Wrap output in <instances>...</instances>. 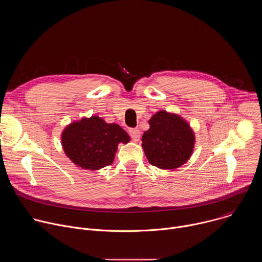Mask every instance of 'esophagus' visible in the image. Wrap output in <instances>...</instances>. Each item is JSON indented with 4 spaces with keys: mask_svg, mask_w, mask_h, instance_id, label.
I'll list each match as a JSON object with an SVG mask.
<instances>
[{
    "mask_svg": "<svg viewBox=\"0 0 262 262\" xmlns=\"http://www.w3.org/2000/svg\"><path fill=\"white\" fill-rule=\"evenodd\" d=\"M140 135H141V133H140V130L138 128H130L129 129V136L132 137V139L134 141H139Z\"/></svg>",
    "mask_w": 262,
    "mask_h": 262,
    "instance_id": "34e87169",
    "label": "esophagus"
}]
</instances>
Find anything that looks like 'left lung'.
I'll use <instances>...</instances> for the list:
<instances>
[{"mask_svg":"<svg viewBox=\"0 0 262 262\" xmlns=\"http://www.w3.org/2000/svg\"><path fill=\"white\" fill-rule=\"evenodd\" d=\"M142 136L145 156L152 166L177 169L189 161L195 146V134L182 117L162 110L149 119Z\"/></svg>","mask_w":262,"mask_h":262,"instance_id":"obj_1","label":"left lung"}]
</instances>
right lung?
Wrapping results in <instances>:
<instances>
[{
  "label": "right lung",
  "instance_id": "obj_1",
  "mask_svg": "<svg viewBox=\"0 0 262 262\" xmlns=\"http://www.w3.org/2000/svg\"><path fill=\"white\" fill-rule=\"evenodd\" d=\"M130 140L116 123H106L98 116L82 118L68 124L61 135L65 155L78 167L99 170L113 164L119 143Z\"/></svg>",
  "mask_w": 262,
  "mask_h": 262
}]
</instances>
